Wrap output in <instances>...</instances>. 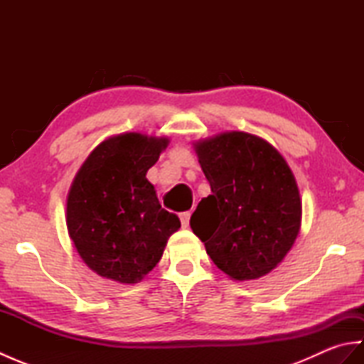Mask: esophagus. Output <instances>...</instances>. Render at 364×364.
I'll return each mask as SVG.
<instances>
[{
    "mask_svg": "<svg viewBox=\"0 0 364 364\" xmlns=\"http://www.w3.org/2000/svg\"><path fill=\"white\" fill-rule=\"evenodd\" d=\"M180 219H181V225L184 228L189 227V220H191V211H184L180 214Z\"/></svg>",
    "mask_w": 364,
    "mask_h": 364,
    "instance_id": "1",
    "label": "esophagus"
}]
</instances>
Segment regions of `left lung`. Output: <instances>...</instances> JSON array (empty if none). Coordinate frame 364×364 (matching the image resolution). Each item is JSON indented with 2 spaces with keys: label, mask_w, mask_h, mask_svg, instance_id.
Segmentation results:
<instances>
[{
  "label": "left lung",
  "mask_w": 364,
  "mask_h": 364,
  "mask_svg": "<svg viewBox=\"0 0 364 364\" xmlns=\"http://www.w3.org/2000/svg\"><path fill=\"white\" fill-rule=\"evenodd\" d=\"M196 151L213 194L192 214V231L235 280L269 274L300 230L301 203L289 166L272 145L237 131L198 142Z\"/></svg>",
  "instance_id": "obj_1"
}]
</instances>
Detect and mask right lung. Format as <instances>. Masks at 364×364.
I'll use <instances>...</instances> for the list:
<instances>
[{"instance_id":"right-lung-1","label":"right lung","mask_w":364,"mask_h":364,"mask_svg":"<svg viewBox=\"0 0 364 364\" xmlns=\"http://www.w3.org/2000/svg\"><path fill=\"white\" fill-rule=\"evenodd\" d=\"M167 139L139 133L107 139L90 153L67 198V228L84 262L120 283L142 280L181 227L161 208L146 170Z\"/></svg>"}]
</instances>
